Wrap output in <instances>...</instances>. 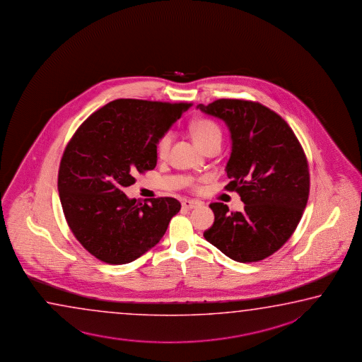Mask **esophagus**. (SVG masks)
<instances>
[{
	"mask_svg": "<svg viewBox=\"0 0 362 362\" xmlns=\"http://www.w3.org/2000/svg\"><path fill=\"white\" fill-rule=\"evenodd\" d=\"M202 204V202H197V200H184L182 202V206L186 209H195L197 206H200Z\"/></svg>",
	"mask_w": 362,
	"mask_h": 362,
	"instance_id": "esophagus-1",
	"label": "esophagus"
}]
</instances>
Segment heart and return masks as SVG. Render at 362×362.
<instances>
[{
    "label": "heart",
    "mask_w": 362,
    "mask_h": 362,
    "mask_svg": "<svg viewBox=\"0 0 362 362\" xmlns=\"http://www.w3.org/2000/svg\"><path fill=\"white\" fill-rule=\"evenodd\" d=\"M190 130L194 141H197V146L202 149L214 141H221V128L214 122L208 119L197 120L195 123L191 124ZM171 141V133H165L160 136V141L157 143V153L160 157H165L167 154Z\"/></svg>",
    "instance_id": "b5f03b06"
}]
</instances>
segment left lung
Segmentation results:
<instances>
[{"label": "left lung", "instance_id": "1", "mask_svg": "<svg viewBox=\"0 0 362 362\" xmlns=\"http://www.w3.org/2000/svg\"><path fill=\"white\" fill-rule=\"evenodd\" d=\"M197 109L229 129L226 189L245 202L242 213L210 204L214 224L204 237L237 262L261 261L281 248L300 221L310 185L307 157L288 123L264 105L221 98Z\"/></svg>", "mask_w": 362, "mask_h": 362}]
</instances>
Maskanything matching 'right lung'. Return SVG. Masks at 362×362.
Wrapping results in <instances>:
<instances>
[{
  "mask_svg": "<svg viewBox=\"0 0 362 362\" xmlns=\"http://www.w3.org/2000/svg\"><path fill=\"white\" fill-rule=\"evenodd\" d=\"M191 104L111 101L87 117L62 157L58 191L68 226L100 261L129 264L160 242L181 204L123 192L157 165V143Z\"/></svg>",
  "mask_w": 362,
  "mask_h": 362,
  "instance_id": "right-lung-1",
  "label": "right lung"
}]
</instances>
